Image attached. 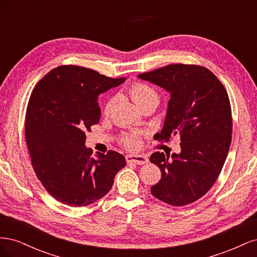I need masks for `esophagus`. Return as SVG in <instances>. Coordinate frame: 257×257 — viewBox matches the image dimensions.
Returning a JSON list of instances; mask_svg holds the SVG:
<instances>
[{"instance_id": "34e87169", "label": "esophagus", "mask_w": 257, "mask_h": 257, "mask_svg": "<svg viewBox=\"0 0 257 257\" xmlns=\"http://www.w3.org/2000/svg\"><path fill=\"white\" fill-rule=\"evenodd\" d=\"M126 162L128 164H137V165H145L148 163V159L145 157V155H133V154H128L126 155Z\"/></svg>"}]
</instances>
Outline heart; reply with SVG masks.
I'll use <instances>...</instances> for the list:
<instances>
[{"mask_svg": "<svg viewBox=\"0 0 257 257\" xmlns=\"http://www.w3.org/2000/svg\"><path fill=\"white\" fill-rule=\"evenodd\" d=\"M128 93L132 97V99L139 106L144 107L148 103L151 102H159V95L157 91H155L149 84L144 83V82H134L131 85L128 89ZM114 104V98H109L106 102L104 106V113L108 114ZM120 143L122 146H124L127 149L136 150L139 147L142 146V139L139 134L137 133H131V134H124L120 138Z\"/></svg>", "mask_w": 257, "mask_h": 257, "instance_id": "obj_1", "label": "heart"}]
</instances>
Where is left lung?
I'll list each match as a JSON object with an SVG mask.
<instances>
[{
    "instance_id": "left-lung-1",
    "label": "left lung",
    "mask_w": 257,
    "mask_h": 257,
    "mask_svg": "<svg viewBox=\"0 0 257 257\" xmlns=\"http://www.w3.org/2000/svg\"><path fill=\"white\" fill-rule=\"evenodd\" d=\"M138 77L170 93L157 141L177 135L181 142V152L172 160L163 152L150 157L162 173L152 195L176 207L192 204L212 188L229 150L232 120L226 89L211 71L194 64H169Z\"/></svg>"
}]
</instances>
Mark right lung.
I'll use <instances>...</instances> for the list:
<instances>
[{
  "label": "right lung",
  "instance_id": "add662e5",
  "mask_svg": "<svg viewBox=\"0 0 257 257\" xmlns=\"http://www.w3.org/2000/svg\"><path fill=\"white\" fill-rule=\"evenodd\" d=\"M124 79L109 78L78 65L53 68L37 82L26 112V139L36 177L50 195L71 207H84L110 191L126 165L109 150L93 157L85 132L98 123L97 96Z\"/></svg>",
  "mask_w": 257,
  "mask_h": 257
}]
</instances>
